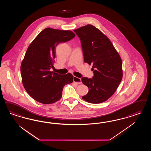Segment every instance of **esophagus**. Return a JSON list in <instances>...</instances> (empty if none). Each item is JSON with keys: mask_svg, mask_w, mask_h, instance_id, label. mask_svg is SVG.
Wrapping results in <instances>:
<instances>
[{"mask_svg": "<svg viewBox=\"0 0 151 151\" xmlns=\"http://www.w3.org/2000/svg\"><path fill=\"white\" fill-rule=\"evenodd\" d=\"M73 82L76 83L78 84H80L81 83V78H77L76 76H73Z\"/></svg>", "mask_w": 151, "mask_h": 151, "instance_id": "obj_1", "label": "esophagus"}]
</instances>
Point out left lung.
<instances>
[{"mask_svg":"<svg viewBox=\"0 0 151 151\" xmlns=\"http://www.w3.org/2000/svg\"><path fill=\"white\" fill-rule=\"evenodd\" d=\"M73 31L80 38L85 62L92 65L94 76L81 81L89 91L82 98L90 103L107 101L122 78V60L109 38L96 27L87 24Z\"/></svg>","mask_w":151,"mask_h":151,"instance_id":"left-lung-1","label":"left lung"}]
</instances>
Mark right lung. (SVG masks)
<instances>
[{"label":"right lung","mask_w":151,"mask_h":151,"mask_svg":"<svg viewBox=\"0 0 151 151\" xmlns=\"http://www.w3.org/2000/svg\"><path fill=\"white\" fill-rule=\"evenodd\" d=\"M75 36L71 31L46 28L29 46L21 73L25 90L36 101L44 104L56 102L62 97L64 86L73 83L71 73L60 75L50 70L54 67L55 47Z\"/></svg>","instance_id":"1"}]
</instances>
